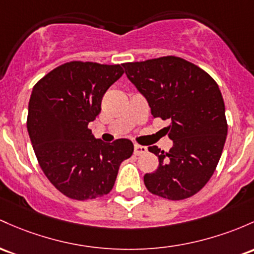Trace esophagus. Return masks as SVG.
Returning a JSON list of instances; mask_svg holds the SVG:
<instances>
[{
  "label": "esophagus",
  "instance_id": "obj_1",
  "mask_svg": "<svg viewBox=\"0 0 254 254\" xmlns=\"http://www.w3.org/2000/svg\"><path fill=\"white\" fill-rule=\"evenodd\" d=\"M146 152H147V147L140 146V144H135V146H133V154L135 155H141Z\"/></svg>",
  "mask_w": 254,
  "mask_h": 254
}]
</instances>
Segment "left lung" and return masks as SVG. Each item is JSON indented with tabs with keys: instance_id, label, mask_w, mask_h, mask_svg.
Wrapping results in <instances>:
<instances>
[{
	"instance_id": "1",
	"label": "left lung",
	"mask_w": 254,
	"mask_h": 254,
	"mask_svg": "<svg viewBox=\"0 0 254 254\" xmlns=\"http://www.w3.org/2000/svg\"><path fill=\"white\" fill-rule=\"evenodd\" d=\"M130 82L144 96L153 118L169 119L172 147H148L158 169L143 177L152 194L182 200L208 182L222 155L228 125L217 83L204 69L177 57L123 64Z\"/></svg>"
}]
</instances>
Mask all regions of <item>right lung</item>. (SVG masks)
I'll return each instance as SVG.
<instances>
[{
    "label": "right lung",
    "mask_w": 254,
    "mask_h": 254,
    "mask_svg": "<svg viewBox=\"0 0 254 254\" xmlns=\"http://www.w3.org/2000/svg\"><path fill=\"white\" fill-rule=\"evenodd\" d=\"M123 73L121 65L72 61L33 86L27 114L33 150L52 185L71 199L110 193L121 164L131 157L130 140L106 143L88 129L104 94Z\"/></svg>",
    "instance_id": "1"
}]
</instances>
